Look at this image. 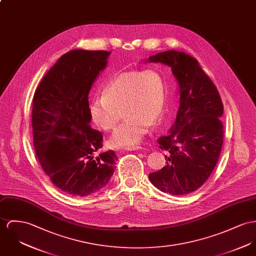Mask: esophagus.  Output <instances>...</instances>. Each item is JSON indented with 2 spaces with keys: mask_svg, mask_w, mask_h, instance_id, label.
<instances>
[{
  "mask_svg": "<svg viewBox=\"0 0 256 256\" xmlns=\"http://www.w3.org/2000/svg\"><path fill=\"white\" fill-rule=\"evenodd\" d=\"M142 149L140 146L138 145H132V146H126L124 147V150H128V151H136V150H140Z\"/></svg>",
  "mask_w": 256,
  "mask_h": 256,
  "instance_id": "esophagus-1",
  "label": "esophagus"
}]
</instances>
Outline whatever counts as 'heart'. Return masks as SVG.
Here are the masks:
<instances>
[{
  "instance_id": "heart-1",
  "label": "heart",
  "mask_w": 256,
  "mask_h": 256,
  "mask_svg": "<svg viewBox=\"0 0 256 256\" xmlns=\"http://www.w3.org/2000/svg\"><path fill=\"white\" fill-rule=\"evenodd\" d=\"M126 118L110 138L115 146L139 143L151 126H157L166 111V82L160 71L148 68L120 73L107 80L102 94L90 99L88 113L92 122L105 132L116 128L122 117Z\"/></svg>"
}]
</instances>
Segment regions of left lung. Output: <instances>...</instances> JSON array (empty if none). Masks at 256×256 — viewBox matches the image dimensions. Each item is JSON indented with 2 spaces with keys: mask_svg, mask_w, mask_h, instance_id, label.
<instances>
[{
  "mask_svg": "<svg viewBox=\"0 0 256 256\" xmlns=\"http://www.w3.org/2000/svg\"><path fill=\"white\" fill-rule=\"evenodd\" d=\"M147 62L172 68L179 86V108L168 134L158 139L168 152L166 166L149 174L162 192L185 195L198 189L216 166L223 144V104L216 86L197 59L183 52L166 50Z\"/></svg>",
  "mask_w": 256,
  "mask_h": 256,
  "instance_id": "1",
  "label": "left lung"
}]
</instances>
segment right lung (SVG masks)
Segmentation results:
<instances>
[{"label": "right lung", "mask_w": 256, "mask_h": 256, "mask_svg": "<svg viewBox=\"0 0 256 256\" xmlns=\"http://www.w3.org/2000/svg\"><path fill=\"white\" fill-rule=\"evenodd\" d=\"M110 52L74 50L48 71L33 98L32 128L36 155L52 182L66 194L86 197L107 185L118 157L102 147L92 128L88 94L107 65Z\"/></svg>", "instance_id": "1"}]
</instances>
